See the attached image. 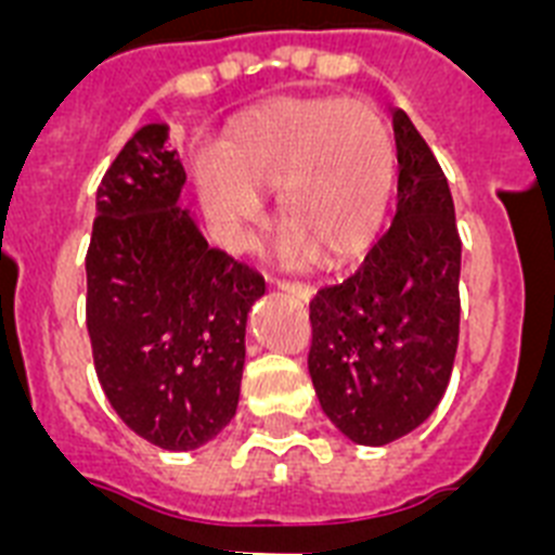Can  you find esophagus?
Segmentation results:
<instances>
[{"mask_svg":"<svg viewBox=\"0 0 555 555\" xmlns=\"http://www.w3.org/2000/svg\"><path fill=\"white\" fill-rule=\"evenodd\" d=\"M278 288L286 294H292V297H297L300 302H308L313 297V288L306 286V283H292V281H283L278 283Z\"/></svg>","mask_w":555,"mask_h":555,"instance_id":"1","label":"esophagus"}]
</instances>
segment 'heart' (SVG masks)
<instances>
[{"label":"heart","instance_id":"1","mask_svg":"<svg viewBox=\"0 0 555 555\" xmlns=\"http://www.w3.org/2000/svg\"><path fill=\"white\" fill-rule=\"evenodd\" d=\"M395 144L380 113L361 102H292L230 135L222 166L197 169L205 217L228 233L261 224L255 194H278V222L320 261L361 253L384 222Z\"/></svg>","mask_w":555,"mask_h":555}]
</instances>
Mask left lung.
Returning <instances> with one entry per match:
<instances>
[{"label": "left lung", "mask_w": 555, "mask_h": 555, "mask_svg": "<svg viewBox=\"0 0 555 555\" xmlns=\"http://www.w3.org/2000/svg\"><path fill=\"white\" fill-rule=\"evenodd\" d=\"M397 214L364 263L311 300L308 372L322 411L380 448L434 414L459 347L461 238L442 166L405 111L391 113Z\"/></svg>", "instance_id": "left-lung-1"}]
</instances>
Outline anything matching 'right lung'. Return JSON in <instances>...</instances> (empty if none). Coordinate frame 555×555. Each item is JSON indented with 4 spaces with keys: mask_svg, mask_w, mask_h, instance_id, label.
Returning <instances> with one entry per match:
<instances>
[{
    "mask_svg": "<svg viewBox=\"0 0 555 555\" xmlns=\"http://www.w3.org/2000/svg\"><path fill=\"white\" fill-rule=\"evenodd\" d=\"M166 139L164 121L144 125L102 178L86 322L121 423L164 450H197L235 416L247 313L267 286L180 208L185 171Z\"/></svg>",
    "mask_w": 555,
    "mask_h": 555,
    "instance_id": "1",
    "label": "right lung"
}]
</instances>
